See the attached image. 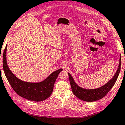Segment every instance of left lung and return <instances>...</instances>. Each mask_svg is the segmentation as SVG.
<instances>
[{
  "label": "left lung",
  "instance_id": "8db88e82",
  "mask_svg": "<svg viewBox=\"0 0 125 125\" xmlns=\"http://www.w3.org/2000/svg\"><path fill=\"white\" fill-rule=\"evenodd\" d=\"M121 57L120 56L118 68L114 77L104 85L97 89H87L79 87L74 82L70 74L68 73L69 81H70L73 93L79 99L86 102H93L102 99L108 93L116 83L121 70Z\"/></svg>",
  "mask_w": 125,
  "mask_h": 125
}]
</instances>
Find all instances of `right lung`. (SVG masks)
I'll return each mask as SVG.
<instances>
[{"mask_svg": "<svg viewBox=\"0 0 125 125\" xmlns=\"http://www.w3.org/2000/svg\"><path fill=\"white\" fill-rule=\"evenodd\" d=\"M7 47V46L3 52V70L8 81L13 90L17 94L30 101L41 102L48 98L53 91L55 82L62 69L53 72L41 82L30 83L22 81L17 78L9 69L6 59Z\"/></svg>", "mask_w": 125, "mask_h": 125, "instance_id": "add662e5", "label": "right lung"}]
</instances>
